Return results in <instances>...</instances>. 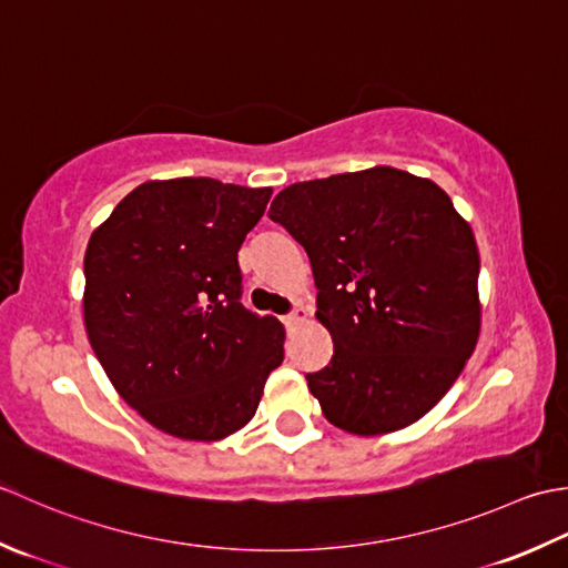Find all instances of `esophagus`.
<instances>
[{"label":"esophagus","instance_id":"obj_1","mask_svg":"<svg viewBox=\"0 0 568 568\" xmlns=\"http://www.w3.org/2000/svg\"><path fill=\"white\" fill-rule=\"evenodd\" d=\"M306 321V308H294L292 311V314H286L284 316V323H286V328H296L298 326V323H304Z\"/></svg>","mask_w":568,"mask_h":568}]
</instances>
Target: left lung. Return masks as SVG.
Returning a JSON list of instances; mask_svg holds the SVG:
<instances>
[{
  "label": "left lung",
  "mask_w": 568,
  "mask_h": 568,
  "mask_svg": "<svg viewBox=\"0 0 568 568\" xmlns=\"http://www.w3.org/2000/svg\"><path fill=\"white\" fill-rule=\"evenodd\" d=\"M270 217L306 250L331 363L308 373L343 432L404 429L442 399L480 335L470 225L429 179L392 166L292 183Z\"/></svg>",
  "instance_id": "left-lung-1"
}]
</instances>
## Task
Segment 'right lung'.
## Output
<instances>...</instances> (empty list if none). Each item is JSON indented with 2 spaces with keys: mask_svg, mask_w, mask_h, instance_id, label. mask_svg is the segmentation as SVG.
I'll return each mask as SVG.
<instances>
[{
  "mask_svg": "<svg viewBox=\"0 0 568 568\" xmlns=\"http://www.w3.org/2000/svg\"><path fill=\"white\" fill-rule=\"evenodd\" d=\"M272 189L146 181L85 250L88 341L120 397L189 442L245 426L284 361V326L240 304L237 250Z\"/></svg>",
  "mask_w": 568,
  "mask_h": 568,
  "instance_id": "right-lung-1",
  "label": "right lung"
}]
</instances>
